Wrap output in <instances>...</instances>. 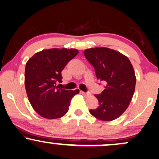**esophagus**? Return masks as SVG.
Listing matches in <instances>:
<instances>
[{
	"label": "esophagus",
	"mask_w": 159,
	"mask_h": 159,
	"mask_svg": "<svg viewBox=\"0 0 159 159\" xmlns=\"http://www.w3.org/2000/svg\"><path fill=\"white\" fill-rule=\"evenodd\" d=\"M81 93L82 94H84V95H85V96H89V92H84L83 91H81Z\"/></svg>",
	"instance_id": "1"
}]
</instances>
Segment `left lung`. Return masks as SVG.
I'll use <instances>...</instances> for the list:
<instances>
[{
  "label": "left lung",
  "instance_id": "left-lung-1",
  "mask_svg": "<svg viewBox=\"0 0 159 159\" xmlns=\"http://www.w3.org/2000/svg\"><path fill=\"white\" fill-rule=\"evenodd\" d=\"M84 54L94 67L98 79L106 84L101 94H94L99 106L90 109V114L103 121L115 120L127 109L135 91L133 66L128 57L110 48H89Z\"/></svg>",
  "mask_w": 159,
  "mask_h": 159
}]
</instances>
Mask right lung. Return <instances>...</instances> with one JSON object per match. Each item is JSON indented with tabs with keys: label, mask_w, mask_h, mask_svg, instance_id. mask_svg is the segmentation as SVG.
Segmentation results:
<instances>
[{
	"label": "right lung",
	"mask_w": 159,
	"mask_h": 159,
	"mask_svg": "<svg viewBox=\"0 0 159 159\" xmlns=\"http://www.w3.org/2000/svg\"><path fill=\"white\" fill-rule=\"evenodd\" d=\"M78 53L76 49L52 48L34 54L25 65V86L29 102L37 114L47 119H57L68 111L70 100L79 90H66L61 71Z\"/></svg>",
	"instance_id": "add662e5"
}]
</instances>
